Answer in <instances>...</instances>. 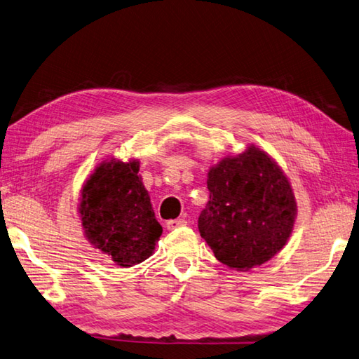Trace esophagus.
Listing matches in <instances>:
<instances>
[{
	"instance_id": "obj_1",
	"label": "esophagus",
	"mask_w": 359,
	"mask_h": 359,
	"mask_svg": "<svg viewBox=\"0 0 359 359\" xmlns=\"http://www.w3.org/2000/svg\"><path fill=\"white\" fill-rule=\"evenodd\" d=\"M184 226H186L184 219H169L165 222L167 230H177L180 227H184Z\"/></svg>"
}]
</instances>
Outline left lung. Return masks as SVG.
I'll return each instance as SVG.
<instances>
[{"instance_id": "left-lung-1", "label": "left lung", "mask_w": 359, "mask_h": 359, "mask_svg": "<svg viewBox=\"0 0 359 359\" xmlns=\"http://www.w3.org/2000/svg\"><path fill=\"white\" fill-rule=\"evenodd\" d=\"M209 203L198 229L222 264L250 270L287 244L298 207L287 175L255 144L227 155L207 173Z\"/></svg>"}]
</instances>
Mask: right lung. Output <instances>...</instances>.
<instances>
[{
	"mask_svg": "<svg viewBox=\"0 0 359 359\" xmlns=\"http://www.w3.org/2000/svg\"><path fill=\"white\" fill-rule=\"evenodd\" d=\"M138 172L137 158L104 159L79 192L78 215L86 240L119 267L146 261L163 233Z\"/></svg>",
	"mask_w": 359,
	"mask_h": 359,
	"instance_id": "obj_1",
	"label": "right lung"
}]
</instances>
